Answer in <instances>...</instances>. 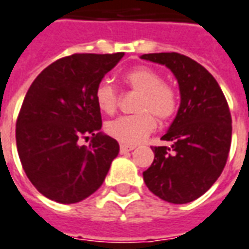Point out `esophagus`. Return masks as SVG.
<instances>
[{
  "label": "esophagus",
  "instance_id": "esophagus-1",
  "mask_svg": "<svg viewBox=\"0 0 249 249\" xmlns=\"http://www.w3.org/2000/svg\"><path fill=\"white\" fill-rule=\"evenodd\" d=\"M133 148H135V145L121 144V145H120V152H121V154H125V152H129V151H132Z\"/></svg>",
  "mask_w": 249,
  "mask_h": 249
}]
</instances>
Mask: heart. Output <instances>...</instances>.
I'll return each mask as SVG.
<instances>
[{
  "mask_svg": "<svg viewBox=\"0 0 249 249\" xmlns=\"http://www.w3.org/2000/svg\"><path fill=\"white\" fill-rule=\"evenodd\" d=\"M125 86L139 93L135 110L130 116H121L107 124V133L124 144H136L156 128V119L168 121L178 110V93L163 76L147 66H137L123 76ZM94 101L101 112L112 114L120 102L119 91L102 81L94 89Z\"/></svg>",
  "mask_w": 249,
  "mask_h": 249,
  "instance_id": "1",
  "label": "heart"
}]
</instances>
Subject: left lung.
Segmentation results:
<instances>
[{
    "label": "left lung",
    "instance_id": "left-lung-1",
    "mask_svg": "<svg viewBox=\"0 0 249 249\" xmlns=\"http://www.w3.org/2000/svg\"><path fill=\"white\" fill-rule=\"evenodd\" d=\"M142 59L164 64L177 78L180 105L155 158L142 173L149 190L171 203H187L209 190L227 164L232 117L221 88L203 66L178 52L145 53Z\"/></svg>",
    "mask_w": 249,
    "mask_h": 249
}]
</instances>
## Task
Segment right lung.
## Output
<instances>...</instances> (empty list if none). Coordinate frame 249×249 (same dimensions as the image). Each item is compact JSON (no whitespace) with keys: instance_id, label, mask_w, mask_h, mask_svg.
<instances>
[{"instance_id":"right-lung-1","label":"right lung","mask_w":249,"mask_h":249,"mask_svg":"<svg viewBox=\"0 0 249 249\" xmlns=\"http://www.w3.org/2000/svg\"><path fill=\"white\" fill-rule=\"evenodd\" d=\"M124 52L74 53L58 59L36 76L16 123L22 168L52 201L75 203L100 189L119 142L102 135L94 89ZM90 137L89 146L79 144Z\"/></svg>"}]
</instances>
